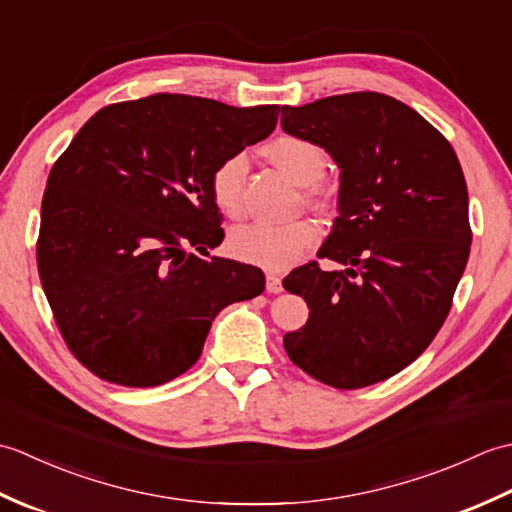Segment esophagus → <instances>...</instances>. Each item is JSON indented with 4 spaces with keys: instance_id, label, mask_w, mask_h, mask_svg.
I'll list each match as a JSON object with an SVG mask.
<instances>
[{
    "instance_id": "34e87169",
    "label": "esophagus",
    "mask_w": 512,
    "mask_h": 512,
    "mask_svg": "<svg viewBox=\"0 0 512 512\" xmlns=\"http://www.w3.org/2000/svg\"><path fill=\"white\" fill-rule=\"evenodd\" d=\"M266 290L275 292V295H277V292L284 290V286H281V277L275 275V273H268L266 275Z\"/></svg>"
}]
</instances>
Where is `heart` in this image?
<instances>
[{
  "mask_svg": "<svg viewBox=\"0 0 512 512\" xmlns=\"http://www.w3.org/2000/svg\"><path fill=\"white\" fill-rule=\"evenodd\" d=\"M264 156L299 184H310V200L330 209L334 204V191L328 184L317 182L328 167V151L317 140L297 134H284L262 147ZM244 156H228L211 173L209 191L213 204L222 215L237 220L244 213V182H246ZM319 228L312 220H295L288 224H246L228 235L226 248L239 262L255 264L270 270L288 268L317 244Z\"/></svg>",
  "mask_w": 512,
  "mask_h": 512,
  "instance_id": "obj_1",
  "label": "heart"
}]
</instances>
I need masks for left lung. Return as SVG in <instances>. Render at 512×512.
<instances>
[{"label": "left lung", "instance_id": "obj_1", "mask_svg": "<svg viewBox=\"0 0 512 512\" xmlns=\"http://www.w3.org/2000/svg\"><path fill=\"white\" fill-rule=\"evenodd\" d=\"M341 167L339 217L317 257L284 279L308 323L284 336L290 361L336 389L398 374L427 350L471 253L469 193L451 143L409 105L378 92L281 107Z\"/></svg>", "mask_w": 512, "mask_h": 512}]
</instances>
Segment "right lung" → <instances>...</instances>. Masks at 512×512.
I'll list each match as a JSON object with an SVG mask.
<instances>
[{
	"instance_id": "1",
	"label": "right lung",
	"mask_w": 512,
	"mask_h": 512,
	"mask_svg": "<svg viewBox=\"0 0 512 512\" xmlns=\"http://www.w3.org/2000/svg\"><path fill=\"white\" fill-rule=\"evenodd\" d=\"M277 118L279 105L154 94L103 107L54 162L37 268L65 345L94 376L169 383L198 361L217 312L262 295V270L206 253L224 239L209 180Z\"/></svg>"
}]
</instances>
